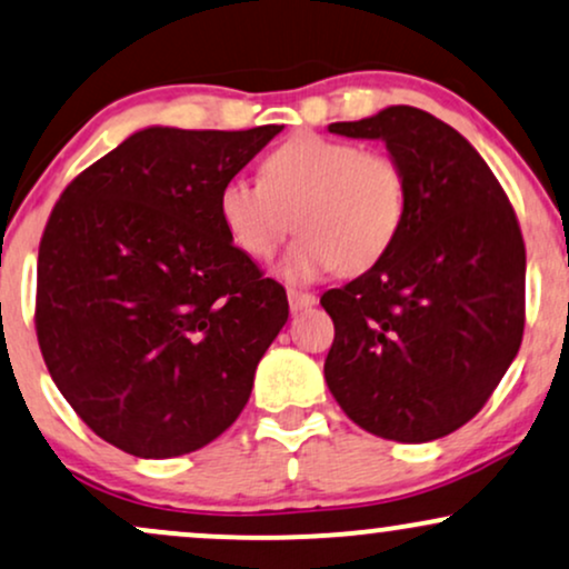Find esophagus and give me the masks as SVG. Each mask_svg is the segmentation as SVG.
Returning a JSON list of instances; mask_svg holds the SVG:
<instances>
[{
    "mask_svg": "<svg viewBox=\"0 0 569 569\" xmlns=\"http://www.w3.org/2000/svg\"><path fill=\"white\" fill-rule=\"evenodd\" d=\"M318 299H315V293H307V291H289V307L293 312L299 310H307V307H312Z\"/></svg>",
    "mask_w": 569,
    "mask_h": 569,
    "instance_id": "obj_1",
    "label": "esophagus"
}]
</instances>
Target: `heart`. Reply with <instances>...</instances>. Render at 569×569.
Segmentation results:
<instances>
[{"label": "heart", "mask_w": 569, "mask_h": 569, "mask_svg": "<svg viewBox=\"0 0 569 569\" xmlns=\"http://www.w3.org/2000/svg\"><path fill=\"white\" fill-rule=\"evenodd\" d=\"M408 209V182L387 153L350 140L302 132L262 159L259 182L232 177L219 188L217 214L230 243L267 259L299 230L278 262V276L312 283L326 272H360L395 243Z\"/></svg>", "instance_id": "heart-1"}]
</instances>
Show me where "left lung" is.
I'll return each mask as SVG.
<instances>
[{
  "mask_svg": "<svg viewBox=\"0 0 569 569\" xmlns=\"http://www.w3.org/2000/svg\"><path fill=\"white\" fill-rule=\"evenodd\" d=\"M328 132L381 140L408 182L402 228L360 278L320 297L333 320L326 385L376 437L429 442L480 413L525 328V241L463 134L410 106Z\"/></svg>",
  "mask_w": 569,
  "mask_h": 569,
  "instance_id": "obj_1",
  "label": "left lung"
}]
</instances>
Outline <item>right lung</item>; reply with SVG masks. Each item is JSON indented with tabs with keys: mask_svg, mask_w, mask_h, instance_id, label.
I'll use <instances>...</instances> for the list:
<instances>
[{
	"mask_svg": "<svg viewBox=\"0 0 569 569\" xmlns=\"http://www.w3.org/2000/svg\"><path fill=\"white\" fill-rule=\"evenodd\" d=\"M280 129L146 127L54 203L39 243V347L68 406L124 453L172 458L217 440L289 320L283 286L217 214L219 188Z\"/></svg>",
	"mask_w": 569,
	"mask_h": 569,
	"instance_id": "obj_1",
	"label": "right lung"
}]
</instances>
